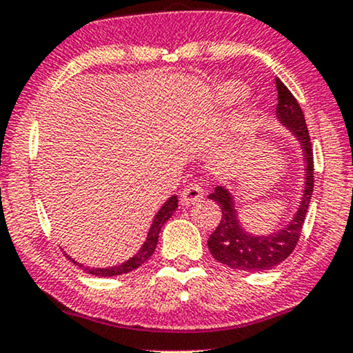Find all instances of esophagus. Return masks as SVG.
<instances>
[{
    "label": "esophagus",
    "mask_w": 353,
    "mask_h": 353,
    "mask_svg": "<svg viewBox=\"0 0 353 353\" xmlns=\"http://www.w3.org/2000/svg\"><path fill=\"white\" fill-rule=\"evenodd\" d=\"M203 198H204V190L199 183H190V185H186L185 188H183L181 196H180L181 203L186 205L196 204Z\"/></svg>",
    "instance_id": "obj_1"
}]
</instances>
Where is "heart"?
I'll use <instances>...</instances> for the list:
<instances>
[{
    "label": "heart",
    "mask_w": 353,
    "mask_h": 353,
    "mask_svg": "<svg viewBox=\"0 0 353 353\" xmlns=\"http://www.w3.org/2000/svg\"><path fill=\"white\" fill-rule=\"evenodd\" d=\"M245 95H246V90L241 85H236V84L227 85L225 89L222 90V99L225 100V102H238V100L243 99Z\"/></svg>",
    "instance_id": "obj_1"
}]
</instances>
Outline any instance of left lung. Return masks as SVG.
Wrapping results in <instances>:
<instances>
[{
	"mask_svg": "<svg viewBox=\"0 0 353 353\" xmlns=\"http://www.w3.org/2000/svg\"><path fill=\"white\" fill-rule=\"evenodd\" d=\"M276 89L277 118L283 126H287L288 130L294 132L296 139L300 141L301 148H303V155L306 160L305 190L300 201V208L290 223L281 228V230L261 236L251 235V233L243 230V227L238 222L232 196L225 188L217 186L214 193L209 194V199L217 203L222 210L221 222H219L217 228L208 240L210 254L219 263L225 264V266L232 269H240V271H269V269L276 268L277 264H281L282 261H285L288 256L294 253L295 246L300 240L311 194H313V148H311L305 115L296 99L294 97V94L283 85V82L279 77H276Z\"/></svg>",
	"mask_w": 353,
	"mask_h": 353,
	"instance_id": "8db88e82",
	"label": "left lung"
}]
</instances>
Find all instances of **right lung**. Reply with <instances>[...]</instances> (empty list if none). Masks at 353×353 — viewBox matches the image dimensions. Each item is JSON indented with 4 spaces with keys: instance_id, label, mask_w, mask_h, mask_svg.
Wrapping results in <instances>:
<instances>
[{
    "instance_id": "1",
    "label": "right lung",
    "mask_w": 353,
    "mask_h": 353,
    "mask_svg": "<svg viewBox=\"0 0 353 353\" xmlns=\"http://www.w3.org/2000/svg\"><path fill=\"white\" fill-rule=\"evenodd\" d=\"M176 208H178L176 196H172V198H168L167 203L163 204L162 208H160L157 216L154 217V222H152V225H150V230L148 233V238H145L143 248L137 251V253L132 256L131 259H128L126 263L120 264V266H113V268H107V269H92L89 266H84V264L76 263V261L71 259L70 256H68V258H70L72 263L76 264V266H79L84 272L92 274V276H99V277H113V276H120V274H126V272L134 271V269L139 268L141 264H144L145 261H148L150 256L154 254L155 246H157L160 228H162L163 223H165L168 219L173 216V212H175Z\"/></svg>"
}]
</instances>
